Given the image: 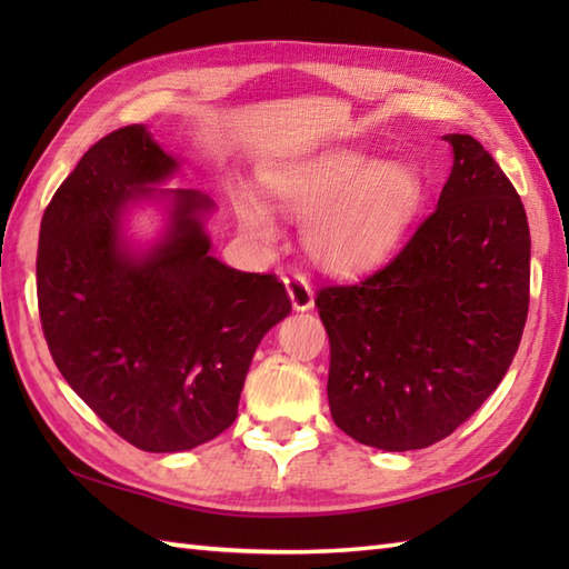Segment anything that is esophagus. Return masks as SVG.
<instances>
[{
  "label": "esophagus",
  "mask_w": 569,
  "mask_h": 569,
  "mask_svg": "<svg viewBox=\"0 0 569 569\" xmlns=\"http://www.w3.org/2000/svg\"><path fill=\"white\" fill-rule=\"evenodd\" d=\"M286 291H288V296H291L296 310H310L312 308V298H316V296H312V288L306 281V276H300V273L288 276L286 278Z\"/></svg>",
  "instance_id": "1"
}]
</instances>
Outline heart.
<instances>
[{
    "instance_id": "obj_1",
    "label": "heart",
    "mask_w": 569,
    "mask_h": 569,
    "mask_svg": "<svg viewBox=\"0 0 569 569\" xmlns=\"http://www.w3.org/2000/svg\"><path fill=\"white\" fill-rule=\"evenodd\" d=\"M263 188L281 212L308 217V251L330 271H357L381 259L401 237L420 198L413 168L377 163L361 153L273 168L263 176ZM239 220L249 234L276 241V222L261 202L241 198Z\"/></svg>"
}]
</instances>
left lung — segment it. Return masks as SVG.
<instances>
[{
    "instance_id": "obj_1",
    "label": "left lung",
    "mask_w": 569,
    "mask_h": 569,
    "mask_svg": "<svg viewBox=\"0 0 569 569\" xmlns=\"http://www.w3.org/2000/svg\"><path fill=\"white\" fill-rule=\"evenodd\" d=\"M445 139L455 166L435 212L381 269L316 296L335 426L389 452L462 426L506 377L528 318L523 202L477 139Z\"/></svg>"
}]
</instances>
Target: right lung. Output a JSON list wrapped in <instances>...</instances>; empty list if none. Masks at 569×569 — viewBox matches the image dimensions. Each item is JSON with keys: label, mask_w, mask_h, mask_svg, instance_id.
<instances>
[{"label": "right lung", "mask_w": 569, "mask_h": 569, "mask_svg": "<svg viewBox=\"0 0 569 569\" xmlns=\"http://www.w3.org/2000/svg\"><path fill=\"white\" fill-rule=\"evenodd\" d=\"M143 124L84 151L41 220L36 293L58 371L143 452L192 450L224 432L261 337L291 312L273 273L210 257L212 200L171 190L166 239L137 257L122 239L127 202L176 173Z\"/></svg>", "instance_id": "obj_1"}]
</instances>
